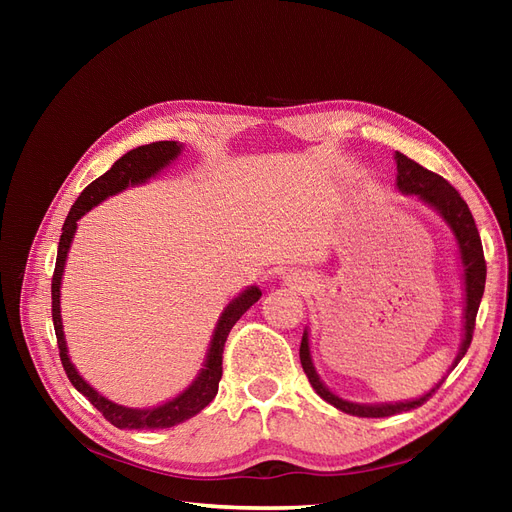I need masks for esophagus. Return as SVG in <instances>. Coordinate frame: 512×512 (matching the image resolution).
I'll return each instance as SVG.
<instances>
[{"label": "esophagus", "mask_w": 512, "mask_h": 512, "mask_svg": "<svg viewBox=\"0 0 512 512\" xmlns=\"http://www.w3.org/2000/svg\"><path fill=\"white\" fill-rule=\"evenodd\" d=\"M288 282H290V280H288Z\"/></svg>", "instance_id": "esophagus-1"}]
</instances>
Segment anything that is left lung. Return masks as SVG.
<instances>
[{
  "instance_id": "8db88e82",
  "label": "left lung",
  "mask_w": 512,
  "mask_h": 512,
  "mask_svg": "<svg viewBox=\"0 0 512 512\" xmlns=\"http://www.w3.org/2000/svg\"><path fill=\"white\" fill-rule=\"evenodd\" d=\"M395 162H397V190L401 194H412L418 196L427 203L429 207L436 209L444 222L451 226L455 241H457V250L459 258L463 265V286H466V307H463V339H461V348L457 352V359L451 369L457 367V363L463 359V354L468 352L472 344V333H474V324H476V314H478V305L480 299H483L485 292V277H487V265H485V254H483V243H480L478 228L474 224L472 213L466 205V200L461 198V194L448 183L444 177L431 173V170L423 168L421 164H416L410 160L404 153H395ZM301 365L303 371L307 374L309 384L314 386V391L324 399L329 401L331 406L337 410H342L352 416H363V418H382V416H393L399 412H408L418 406H423L425 401L440 389V384L444 378L433 386L431 391L425 395L410 399V401H395V404H354V401H346L342 397H337L331 393L320 376L316 374V367L312 363V354H309V333L307 329L303 331L301 339ZM448 369V371H451Z\"/></svg>"
}]
</instances>
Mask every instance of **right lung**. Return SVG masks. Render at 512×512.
<instances>
[{
    "instance_id": "add662e5",
    "label": "right lung",
    "mask_w": 512,
    "mask_h": 512,
    "mask_svg": "<svg viewBox=\"0 0 512 512\" xmlns=\"http://www.w3.org/2000/svg\"><path fill=\"white\" fill-rule=\"evenodd\" d=\"M183 151V145L177 141H158L151 145L136 147L128 151L126 156L119 158L111 170H106L102 177L96 181H91L87 188L81 192V196L76 198V203L72 205L68 218L64 222V228H61V239L57 247V262H55V273H53V284H51V297H53V327L57 335V346H59V356H61V365H64L68 380L74 384V389L83 393L91 404H94L108 423H113L119 429H166V427H175L183 421H188L194 414H198L205 406H209L213 397L218 395V386L222 380V352L226 337L230 329L235 327V322L250 309L258 299H260V288L250 286L245 288L239 297L232 299L218 320V327L213 331L209 352H207V361L205 367L200 369V374L196 380L173 397L170 401L156 408H126L119 406L115 401L102 397L94 386H89L81 376L76 367L72 365L70 356H68V346H66V335H64V324H61V312H59V288H61V275H64L66 267V258L68 250L74 239L76 232V222H79L83 215L91 209L100 205L104 198L119 194L130 185H141L149 181L151 177H156L162 168H166L170 162L177 160L179 153Z\"/></svg>"
}]
</instances>
